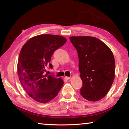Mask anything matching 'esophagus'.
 Wrapping results in <instances>:
<instances>
[{
    "label": "esophagus",
    "mask_w": 129,
    "mask_h": 129,
    "mask_svg": "<svg viewBox=\"0 0 129 129\" xmlns=\"http://www.w3.org/2000/svg\"><path fill=\"white\" fill-rule=\"evenodd\" d=\"M64 79L66 80H69V79H71V77H67V76H65V77H64Z\"/></svg>",
    "instance_id": "34e87169"
}]
</instances>
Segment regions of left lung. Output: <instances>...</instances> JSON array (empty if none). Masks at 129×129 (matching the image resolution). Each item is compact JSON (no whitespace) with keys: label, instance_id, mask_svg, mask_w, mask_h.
<instances>
[{"label":"left lung","instance_id":"1","mask_svg":"<svg viewBox=\"0 0 129 129\" xmlns=\"http://www.w3.org/2000/svg\"><path fill=\"white\" fill-rule=\"evenodd\" d=\"M76 49L82 86L80 93L89 101H99L108 93L115 77V60L112 51L99 39L72 36Z\"/></svg>","mask_w":129,"mask_h":129}]
</instances>
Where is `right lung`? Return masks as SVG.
I'll return each mask as SVG.
<instances>
[{"label":"right lung","mask_w":129,"mask_h":129,"mask_svg":"<svg viewBox=\"0 0 129 129\" xmlns=\"http://www.w3.org/2000/svg\"><path fill=\"white\" fill-rule=\"evenodd\" d=\"M67 42L64 37L40 35L30 38L21 48L17 62V74L23 89L32 99L47 103L58 94L64 84L61 78L45 75L54 51Z\"/></svg>","instance_id":"obj_1"}]
</instances>
